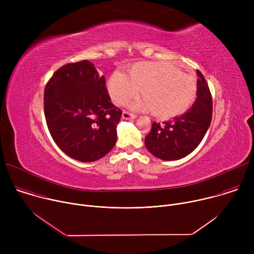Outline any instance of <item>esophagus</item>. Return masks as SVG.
I'll return each mask as SVG.
<instances>
[{
	"label": "esophagus",
	"mask_w": 254,
	"mask_h": 254,
	"mask_svg": "<svg viewBox=\"0 0 254 254\" xmlns=\"http://www.w3.org/2000/svg\"><path fill=\"white\" fill-rule=\"evenodd\" d=\"M135 118H136V115L131 114V113H129V112L124 111V113H123V119H125V120H128V119H135Z\"/></svg>",
	"instance_id": "34e87169"
}]
</instances>
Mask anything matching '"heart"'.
<instances>
[{"label":"heart","mask_w":254,"mask_h":254,"mask_svg":"<svg viewBox=\"0 0 254 254\" xmlns=\"http://www.w3.org/2000/svg\"><path fill=\"white\" fill-rule=\"evenodd\" d=\"M114 102L125 104L138 93L142 98L133 103L139 111H153L162 120H170L185 114L194 103L198 86L196 79L166 61H143L134 63L127 76L114 73L107 83Z\"/></svg>","instance_id":"b5f03b06"}]
</instances>
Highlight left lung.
<instances>
[{
	"label": "left lung",
	"instance_id": "8db88e82",
	"mask_svg": "<svg viewBox=\"0 0 254 254\" xmlns=\"http://www.w3.org/2000/svg\"><path fill=\"white\" fill-rule=\"evenodd\" d=\"M197 75V98L191 110L163 124L154 122L151 131L144 138L148 151L161 160H179L192 153L203 139L211 124L212 94L199 70Z\"/></svg>",
	"mask_w": 254,
	"mask_h": 254
}]
</instances>
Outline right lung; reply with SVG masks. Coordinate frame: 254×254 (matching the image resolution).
Here are the masks:
<instances>
[{
    "label": "right lung",
    "mask_w": 254,
    "mask_h": 254,
    "mask_svg": "<svg viewBox=\"0 0 254 254\" xmlns=\"http://www.w3.org/2000/svg\"><path fill=\"white\" fill-rule=\"evenodd\" d=\"M104 76L88 60L56 70L44 90V114L50 134L69 157L93 162L117 141L122 110L111 102Z\"/></svg>",
    "instance_id": "obj_1"
}]
</instances>
